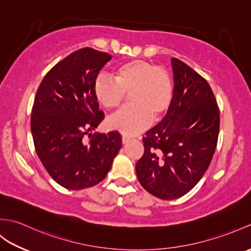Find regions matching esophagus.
<instances>
[{"instance_id": "obj_1", "label": "esophagus", "mask_w": 251, "mask_h": 251, "mask_svg": "<svg viewBox=\"0 0 251 251\" xmlns=\"http://www.w3.org/2000/svg\"><path fill=\"white\" fill-rule=\"evenodd\" d=\"M128 141H129V138L128 137H126V136H123L122 137V142L124 143V145H125V143L128 142Z\"/></svg>"}]
</instances>
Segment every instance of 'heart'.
Listing matches in <instances>:
<instances>
[{"instance_id":"1","label":"heart","mask_w":251,"mask_h":251,"mask_svg":"<svg viewBox=\"0 0 251 251\" xmlns=\"http://www.w3.org/2000/svg\"><path fill=\"white\" fill-rule=\"evenodd\" d=\"M114 78L100 74L95 81V95L105 109L119 106L126 93H130L131 104L111 115L112 129L126 136H135L146 128L152 116H162L173 100V84L168 73L153 63L132 60L114 71Z\"/></svg>"}]
</instances>
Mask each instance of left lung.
<instances>
[{
	"label": "left lung",
	"instance_id": "8db88e82",
	"mask_svg": "<svg viewBox=\"0 0 251 251\" xmlns=\"http://www.w3.org/2000/svg\"><path fill=\"white\" fill-rule=\"evenodd\" d=\"M173 100L164 119L147 131L145 153L136 164L143 189L176 200L199 183L209 166L219 136L215 95L199 73L176 58Z\"/></svg>",
	"mask_w": 251,
	"mask_h": 251
}]
</instances>
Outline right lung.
Returning <instances> with one entry per match:
<instances>
[{"instance_id": "right-lung-1", "label": "right lung", "mask_w": 251, "mask_h": 251, "mask_svg": "<svg viewBox=\"0 0 251 251\" xmlns=\"http://www.w3.org/2000/svg\"><path fill=\"white\" fill-rule=\"evenodd\" d=\"M111 56L82 49L58 62L37 89L31 131L40 161L58 184L82 190L101 182L122 148L119 131L94 134L104 114L95 81Z\"/></svg>"}]
</instances>
